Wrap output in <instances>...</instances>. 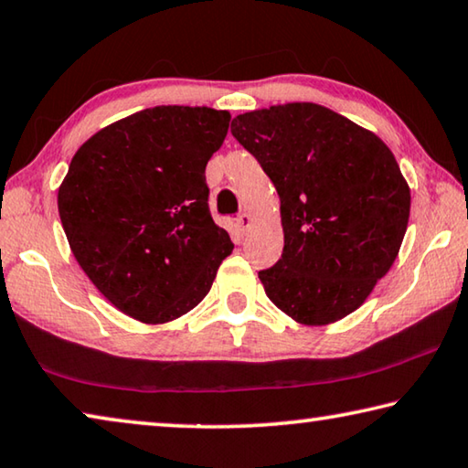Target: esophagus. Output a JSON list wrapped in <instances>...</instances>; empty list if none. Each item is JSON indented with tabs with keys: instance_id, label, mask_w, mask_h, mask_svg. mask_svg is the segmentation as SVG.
I'll return each mask as SVG.
<instances>
[{
	"instance_id": "esophagus-1",
	"label": "esophagus",
	"mask_w": 468,
	"mask_h": 468,
	"mask_svg": "<svg viewBox=\"0 0 468 468\" xmlns=\"http://www.w3.org/2000/svg\"><path fill=\"white\" fill-rule=\"evenodd\" d=\"M251 225H253V220H251L250 212H241V215L237 217V227H239L241 233H248L250 229H251Z\"/></svg>"
}]
</instances>
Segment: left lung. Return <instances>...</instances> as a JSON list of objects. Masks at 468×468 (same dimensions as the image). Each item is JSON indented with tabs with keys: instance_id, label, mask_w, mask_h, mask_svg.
<instances>
[{
	"instance_id": "left-lung-1",
	"label": "left lung",
	"mask_w": 468,
	"mask_h": 468,
	"mask_svg": "<svg viewBox=\"0 0 468 468\" xmlns=\"http://www.w3.org/2000/svg\"><path fill=\"white\" fill-rule=\"evenodd\" d=\"M233 136L281 197L282 258L258 272L268 299L299 324L353 314L399 256L410 189L374 132L315 102L237 115Z\"/></svg>"
}]
</instances>
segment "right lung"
Returning <instances> with one entry per match:
<instances>
[{"label":"right lung","mask_w":468,"mask_h":468,"mask_svg":"<svg viewBox=\"0 0 468 468\" xmlns=\"http://www.w3.org/2000/svg\"><path fill=\"white\" fill-rule=\"evenodd\" d=\"M231 115L161 105L107 125L76 150L58 192L69 250L117 310L144 324L200 303L233 251L208 210L206 163Z\"/></svg>","instance_id":"1"}]
</instances>
